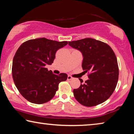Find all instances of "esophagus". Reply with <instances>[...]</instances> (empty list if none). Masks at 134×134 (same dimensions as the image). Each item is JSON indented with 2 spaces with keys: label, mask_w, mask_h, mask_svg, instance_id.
<instances>
[{
  "label": "esophagus",
  "mask_w": 134,
  "mask_h": 134,
  "mask_svg": "<svg viewBox=\"0 0 134 134\" xmlns=\"http://www.w3.org/2000/svg\"><path fill=\"white\" fill-rule=\"evenodd\" d=\"M72 79V77H71V76H68V77H67V80H71Z\"/></svg>",
  "instance_id": "esophagus-1"
}]
</instances>
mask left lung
Here are the masks:
<instances>
[{"mask_svg":"<svg viewBox=\"0 0 134 134\" xmlns=\"http://www.w3.org/2000/svg\"><path fill=\"white\" fill-rule=\"evenodd\" d=\"M82 54L83 70L89 71V80L79 79L81 85L73 90L76 99L85 106H94L109 99L116 87L119 76L117 58L110 47L93 38L69 42Z\"/></svg>","mask_w":134,"mask_h":134,"instance_id":"8db88e82","label":"left lung"}]
</instances>
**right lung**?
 <instances>
[{"mask_svg":"<svg viewBox=\"0 0 134 134\" xmlns=\"http://www.w3.org/2000/svg\"><path fill=\"white\" fill-rule=\"evenodd\" d=\"M68 44L45 38L24 42L15 53L12 63V77L22 96L35 104L50 100L58 89V84L65 81L67 74H53L45 66L53 63L58 49Z\"/></svg>","mask_w":134,"mask_h":134,"instance_id":"right-lung-1","label":"right lung"}]
</instances>
